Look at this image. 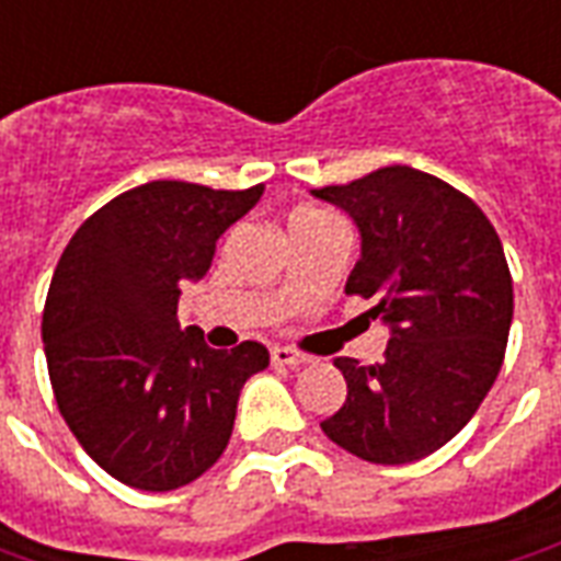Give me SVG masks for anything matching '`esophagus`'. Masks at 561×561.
<instances>
[{
	"instance_id": "34e87169",
	"label": "esophagus",
	"mask_w": 561,
	"mask_h": 561,
	"mask_svg": "<svg viewBox=\"0 0 561 561\" xmlns=\"http://www.w3.org/2000/svg\"><path fill=\"white\" fill-rule=\"evenodd\" d=\"M270 360L276 366H304L306 364V354L294 352L288 345H276L273 352H270Z\"/></svg>"
}]
</instances>
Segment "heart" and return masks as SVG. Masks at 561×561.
Segmentation results:
<instances>
[{
	"label": "heart",
	"mask_w": 561,
	"mask_h": 561,
	"mask_svg": "<svg viewBox=\"0 0 561 561\" xmlns=\"http://www.w3.org/2000/svg\"><path fill=\"white\" fill-rule=\"evenodd\" d=\"M312 216H321V213H318V209L300 207V209H294V213H291V219H288V221H297V219H312Z\"/></svg>",
	"instance_id": "obj_1"
}]
</instances>
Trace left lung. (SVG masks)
<instances>
[{
	"label": "left lung",
	"instance_id": "left-lung-1",
	"mask_svg": "<svg viewBox=\"0 0 561 561\" xmlns=\"http://www.w3.org/2000/svg\"><path fill=\"white\" fill-rule=\"evenodd\" d=\"M312 195L357 225L345 294L373 300L366 316L390 328L381 364L333 360L348 397L321 430L366 462L430 457L471 421L505 360L514 282L502 240L469 195L409 164Z\"/></svg>",
	"mask_w": 561,
	"mask_h": 561
}]
</instances>
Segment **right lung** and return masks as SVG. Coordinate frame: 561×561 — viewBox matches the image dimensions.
I'll list each match as a JSON object with an SVG mask.
<instances>
[{
    "mask_svg": "<svg viewBox=\"0 0 561 561\" xmlns=\"http://www.w3.org/2000/svg\"><path fill=\"white\" fill-rule=\"evenodd\" d=\"M264 185L225 192L156 180L95 209L56 264L42 340L56 405L80 447L135 490L185 486L221 457L261 342L216 352L180 330L183 282L204 279L216 240Z\"/></svg>",
    "mask_w": 561,
    "mask_h": 561,
    "instance_id": "right-lung-1",
    "label": "right lung"
}]
</instances>
